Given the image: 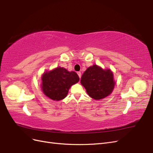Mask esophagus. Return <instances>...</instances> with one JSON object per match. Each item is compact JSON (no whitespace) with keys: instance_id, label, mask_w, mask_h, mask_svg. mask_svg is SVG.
I'll return each mask as SVG.
<instances>
[{"instance_id":"1","label":"esophagus","mask_w":153,"mask_h":153,"mask_svg":"<svg viewBox=\"0 0 153 153\" xmlns=\"http://www.w3.org/2000/svg\"><path fill=\"white\" fill-rule=\"evenodd\" d=\"M77 74H78V75L79 76V77H80V78H81V75H82V74H81V72H80V71H78V72H77Z\"/></svg>"}]
</instances>
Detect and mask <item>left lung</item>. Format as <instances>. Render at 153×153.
Wrapping results in <instances>:
<instances>
[{
	"label": "left lung",
	"mask_w": 153,
	"mask_h": 153,
	"mask_svg": "<svg viewBox=\"0 0 153 153\" xmlns=\"http://www.w3.org/2000/svg\"><path fill=\"white\" fill-rule=\"evenodd\" d=\"M87 94L94 100H101L112 92L115 82L113 73L110 69L103 70L97 65L88 68L80 80Z\"/></svg>",
	"instance_id": "1"
}]
</instances>
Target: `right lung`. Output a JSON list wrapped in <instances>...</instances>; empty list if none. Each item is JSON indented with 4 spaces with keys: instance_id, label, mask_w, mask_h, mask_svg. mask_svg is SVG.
Segmentation results:
<instances>
[{
    "instance_id": "add662e5",
    "label": "right lung",
    "mask_w": 153,
    "mask_h": 153,
    "mask_svg": "<svg viewBox=\"0 0 153 153\" xmlns=\"http://www.w3.org/2000/svg\"><path fill=\"white\" fill-rule=\"evenodd\" d=\"M41 79L43 93L52 100L59 101L66 98L69 88L79 81V76L75 72L59 67L45 73Z\"/></svg>"
}]
</instances>
